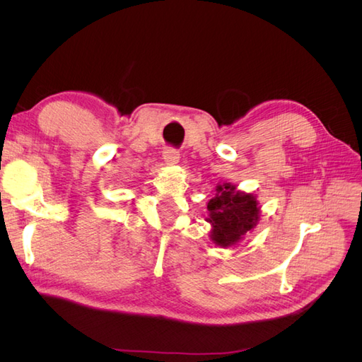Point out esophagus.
Listing matches in <instances>:
<instances>
[{"label": "esophagus", "instance_id": "34e87169", "mask_svg": "<svg viewBox=\"0 0 362 362\" xmlns=\"http://www.w3.org/2000/svg\"><path fill=\"white\" fill-rule=\"evenodd\" d=\"M163 158H164V161H166V164L173 166V164H178V161H180V152L173 148H168L163 152Z\"/></svg>", "mask_w": 362, "mask_h": 362}]
</instances>
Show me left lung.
<instances>
[{
  "label": "left lung",
  "mask_w": 362,
  "mask_h": 362,
  "mask_svg": "<svg viewBox=\"0 0 362 362\" xmlns=\"http://www.w3.org/2000/svg\"><path fill=\"white\" fill-rule=\"evenodd\" d=\"M257 194L238 190L234 184L216 185V194L208 201L206 222L211 225L213 243L235 246L259 222L261 206Z\"/></svg>",
  "instance_id": "8db88e82"
}]
</instances>
